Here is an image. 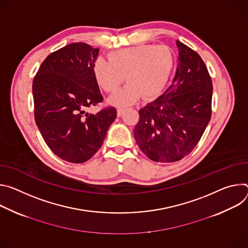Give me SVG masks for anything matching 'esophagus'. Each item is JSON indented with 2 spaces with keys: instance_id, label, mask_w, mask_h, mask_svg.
<instances>
[{
  "instance_id": "34e87169",
  "label": "esophagus",
  "mask_w": 248,
  "mask_h": 248,
  "mask_svg": "<svg viewBox=\"0 0 248 248\" xmlns=\"http://www.w3.org/2000/svg\"><path fill=\"white\" fill-rule=\"evenodd\" d=\"M124 111H125V108H123V107L117 108V116H118V117L121 116V115L124 113Z\"/></svg>"
}]
</instances>
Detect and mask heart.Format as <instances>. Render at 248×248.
<instances>
[{
  "label": "heart",
  "instance_id": "obj_1",
  "mask_svg": "<svg viewBox=\"0 0 248 248\" xmlns=\"http://www.w3.org/2000/svg\"><path fill=\"white\" fill-rule=\"evenodd\" d=\"M108 59L94 61L93 77L106 93L115 91L126 77L128 84L108 98L109 103L120 107L136 102L142 94L145 98L158 95L174 67L173 53L166 45H137L109 53Z\"/></svg>",
  "mask_w": 248,
  "mask_h": 248
}]
</instances>
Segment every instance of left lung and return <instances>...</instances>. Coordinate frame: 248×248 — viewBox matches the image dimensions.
Masks as SVG:
<instances>
[{
    "label": "left lung",
    "mask_w": 248,
    "mask_h": 248,
    "mask_svg": "<svg viewBox=\"0 0 248 248\" xmlns=\"http://www.w3.org/2000/svg\"><path fill=\"white\" fill-rule=\"evenodd\" d=\"M178 65L169 89L139 110L134 129L141 151L156 162H174L193 150L211 119L212 79L199 54L176 40Z\"/></svg>",
    "instance_id": "8db88e82"
}]
</instances>
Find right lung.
<instances>
[{
	"label": "right lung",
	"mask_w": 248,
	"mask_h": 248,
	"mask_svg": "<svg viewBox=\"0 0 248 248\" xmlns=\"http://www.w3.org/2000/svg\"><path fill=\"white\" fill-rule=\"evenodd\" d=\"M98 52L87 43H71L51 53L33 78L36 125L50 150L73 163L93 156L117 115L114 107L87 112L103 99L93 73Z\"/></svg>",
	"instance_id": "add662e5"
}]
</instances>
